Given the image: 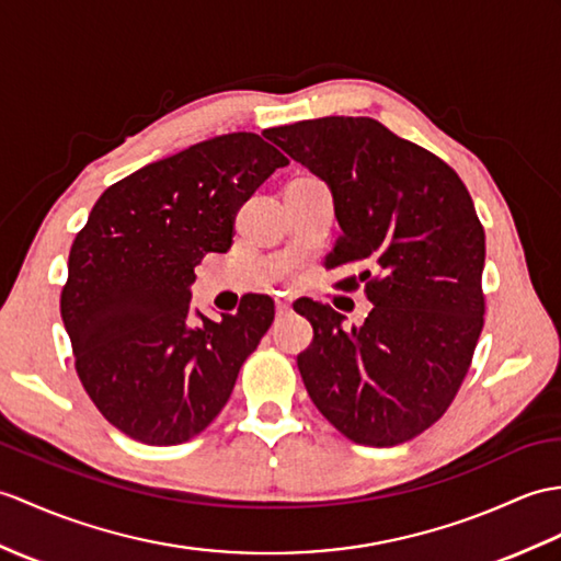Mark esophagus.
<instances>
[{"label":"esophagus","mask_w":561,"mask_h":561,"mask_svg":"<svg viewBox=\"0 0 561 561\" xmlns=\"http://www.w3.org/2000/svg\"><path fill=\"white\" fill-rule=\"evenodd\" d=\"M289 310H291V298L277 296V312H279V316H284V312H289Z\"/></svg>","instance_id":"obj_1"}]
</instances>
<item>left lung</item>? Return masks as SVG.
Masks as SVG:
<instances>
[{
    "mask_svg": "<svg viewBox=\"0 0 561 561\" xmlns=\"http://www.w3.org/2000/svg\"><path fill=\"white\" fill-rule=\"evenodd\" d=\"M265 136L328 179L342 237L324 267L373 304L346 332L328 304L296 301L312 342L296 363L318 411L356 445L394 447L437 423L485 322V229L454 169L370 116H322Z\"/></svg>",
    "mask_w": 561,
    "mask_h": 561,
    "instance_id": "1",
    "label": "left lung"
}]
</instances>
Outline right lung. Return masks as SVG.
Here are the masks:
<instances>
[{
  "instance_id": "1",
  "label": "right lung",
  "mask_w": 561,
  "mask_h": 561,
  "mask_svg": "<svg viewBox=\"0 0 561 561\" xmlns=\"http://www.w3.org/2000/svg\"><path fill=\"white\" fill-rule=\"evenodd\" d=\"M286 164L249 131L195 142L112 184L76 233L61 320L78 380L124 435L181 445L225 409L275 301L249 294L233 316L188 324V286L207 253L229 251L241 205Z\"/></svg>"
}]
</instances>
